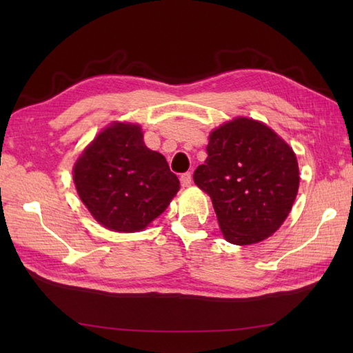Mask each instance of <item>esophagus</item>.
Segmentation results:
<instances>
[{
  "label": "esophagus",
  "mask_w": 353,
  "mask_h": 353,
  "mask_svg": "<svg viewBox=\"0 0 353 353\" xmlns=\"http://www.w3.org/2000/svg\"><path fill=\"white\" fill-rule=\"evenodd\" d=\"M192 182V174L191 172H183V174H181V185L183 186H190Z\"/></svg>",
  "instance_id": "esophagus-1"
}]
</instances>
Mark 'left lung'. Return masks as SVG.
I'll use <instances>...</instances> for the list:
<instances>
[{"label":"left lung","mask_w":353,"mask_h":353,"mask_svg":"<svg viewBox=\"0 0 353 353\" xmlns=\"http://www.w3.org/2000/svg\"><path fill=\"white\" fill-rule=\"evenodd\" d=\"M194 182L212 199L224 238L247 245L273 235L299 190L292 148L265 124L236 118L209 137Z\"/></svg>","instance_id":"obj_1"}]
</instances>
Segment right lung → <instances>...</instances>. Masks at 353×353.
Wrapping results in <instances>:
<instances>
[{"instance_id":"add662e5","label":"right lung","mask_w":353,"mask_h":353,"mask_svg":"<svg viewBox=\"0 0 353 353\" xmlns=\"http://www.w3.org/2000/svg\"><path fill=\"white\" fill-rule=\"evenodd\" d=\"M74 183L94 219L115 232L142 230L179 191L165 157L145 147L139 125L104 129L74 167Z\"/></svg>"}]
</instances>
